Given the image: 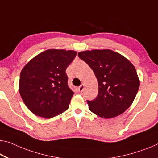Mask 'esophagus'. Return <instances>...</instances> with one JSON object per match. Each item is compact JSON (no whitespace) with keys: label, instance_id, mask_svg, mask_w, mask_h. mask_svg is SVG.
<instances>
[{"label":"esophagus","instance_id":"obj_1","mask_svg":"<svg viewBox=\"0 0 158 158\" xmlns=\"http://www.w3.org/2000/svg\"><path fill=\"white\" fill-rule=\"evenodd\" d=\"M84 87H85V86H84V85L83 84H82L81 86L80 87H78V88H77V89H78V92H82L84 90Z\"/></svg>","mask_w":158,"mask_h":158}]
</instances>
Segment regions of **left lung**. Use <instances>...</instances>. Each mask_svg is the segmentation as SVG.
<instances>
[{
  "label": "left lung",
  "instance_id": "obj_1",
  "mask_svg": "<svg viewBox=\"0 0 158 158\" xmlns=\"http://www.w3.org/2000/svg\"><path fill=\"white\" fill-rule=\"evenodd\" d=\"M78 56L91 68L98 79V94L87 100L92 112L110 118L131 105L140 86L136 70L127 59L110 49L84 51Z\"/></svg>",
  "mask_w": 158,
  "mask_h": 158
}]
</instances>
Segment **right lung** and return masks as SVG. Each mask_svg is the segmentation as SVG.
Here are the masks:
<instances>
[{
	"mask_svg": "<svg viewBox=\"0 0 158 158\" xmlns=\"http://www.w3.org/2000/svg\"><path fill=\"white\" fill-rule=\"evenodd\" d=\"M76 54L73 50H46L24 66L19 92L34 114L50 118L68 110L74 93L68 85L65 70Z\"/></svg>",
	"mask_w": 158,
	"mask_h": 158,
	"instance_id": "add662e5",
	"label": "right lung"
}]
</instances>
